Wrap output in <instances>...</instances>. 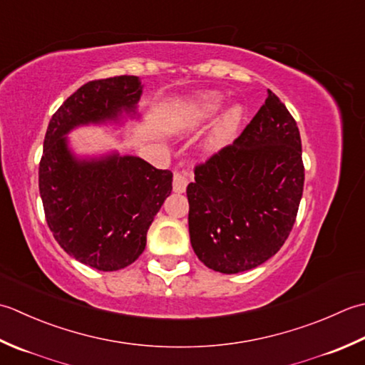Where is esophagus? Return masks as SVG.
<instances>
[{
  "label": "esophagus",
  "mask_w": 365,
  "mask_h": 365,
  "mask_svg": "<svg viewBox=\"0 0 365 365\" xmlns=\"http://www.w3.org/2000/svg\"><path fill=\"white\" fill-rule=\"evenodd\" d=\"M187 184H189L187 176L182 175V173H175V176H173V190L176 193H184L185 189H187Z\"/></svg>",
  "instance_id": "1"
}]
</instances>
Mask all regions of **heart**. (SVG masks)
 <instances>
[{
  "instance_id": "heart-1",
  "label": "heart",
  "mask_w": 365,
  "mask_h": 365,
  "mask_svg": "<svg viewBox=\"0 0 365 365\" xmlns=\"http://www.w3.org/2000/svg\"><path fill=\"white\" fill-rule=\"evenodd\" d=\"M225 96L219 91H207L198 94L195 99L178 108L173 118V128L180 132H190L203 125L210 118L224 106ZM244 120V108L240 103L228 107L224 115L212 124L203 143V151L207 155L219 154L233 143L237 130Z\"/></svg>"
}]
</instances>
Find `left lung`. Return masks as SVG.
Listing matches in <instances>:
<instances>
[{
    "label": "left lung",
    "instance_id": "8db88e82",
    "mask_svg": "<svg viewBox=\"0 0 365 365\" xmlns=\"http://www.w3.org/2000/svg\"><path fill=\"white\" fill-rule=\"evenodd\" d=\"M302 189L299 129L267 89L264 106L235 143L198 165L187 185L193 252L222 274L263 264L292 232Z\"/></svg>",
    "mask_w": 365,
    "mask_h": 365
}]
</instances>
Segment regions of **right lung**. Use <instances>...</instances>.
<instances>
[{
  "label": "right lung",
  "mask_w": 365,
  "mask_h": 365,
  "mask_svg": "<svg viewBox=\"0 0 365 365\" xmlns=\"http://www.w3.org/2000/svg\"><path fill=\"white\" fill-rule=\"evenodd\" d=\"M143 83L121 76L89 81L48 123L39 192L48 228L66 254L99 271H118L143 254L146 233L172 193L173 173L130 154H77L68 137L85 125L140 120Z\"/></svg>",
  "instance_id": "1"
}]
</instances>
